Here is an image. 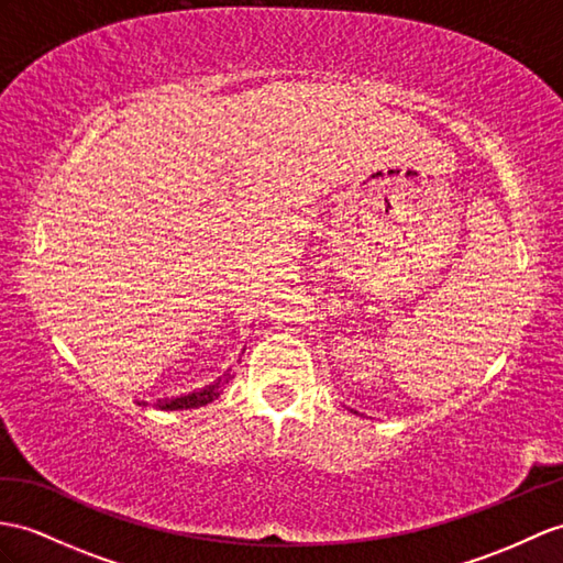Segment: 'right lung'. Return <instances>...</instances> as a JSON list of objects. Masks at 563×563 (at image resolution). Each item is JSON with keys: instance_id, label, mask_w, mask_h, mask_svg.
Wrapping results in <instances>:
<instances>
[{"instance_id": "obj_1", "label": "right lung", "mask_w": 563, "mask_h": 563, "mask_svg": "<svg viewBox=\"0 0 563 563\" xmlns=\"http://www.w3.org/2000/svg\"><path fill=\"white\" fill-rule=\"evenodd\" d=\"M231 375L227 373L224 377H219L217 382H212L210 387H202L198 391H190V394H181V396H174V399H167V401H159L157 406L162 410H186V408H200V406H208L210 401H214L219 394H222V389L229 385ZM145 406V401H141Z\"/></svg>"}]
</instances>
